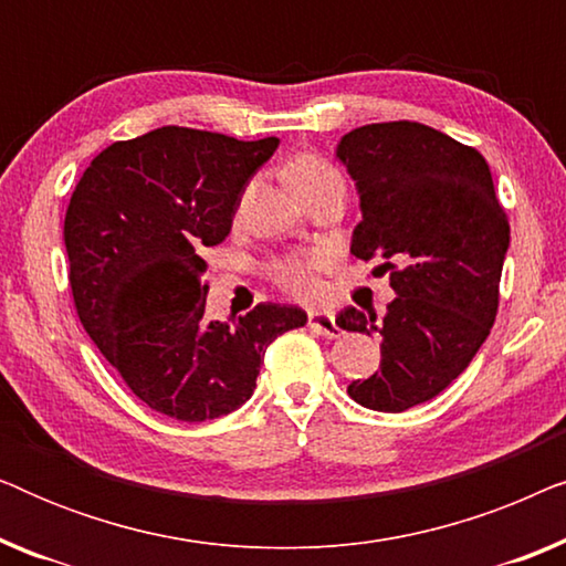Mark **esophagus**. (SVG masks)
<instances>
[{
    "instance_id": "1",
    "label": "esophagus",
    "mask_w": 566,
    "mask_h": 566,
    "mask_svg": "<svg viewBox=\"0 0 566 566\" xmlns=\"http://www.w3.org/2000/svg\"><path fill=\"white\" fill-rule=\"evenodd\" d=\"M308 327L316 329L324 337H339V335H343V329L337 327L335 314H332V312H308Z\"/></svg>"
}]
</instances>
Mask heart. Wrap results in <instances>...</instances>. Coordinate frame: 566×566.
<instances>
[{"mask_svg":"<svg viewBox=\"0 0 566 566\" xmlns=\"http://www.w3.org/2000/svg\"><path fill=\"white\" fill-rule=\"evenodd\" d=\"M291 180L296 185V190L304 196V192L319 188L324 182L339 180L337 169L327 165L316 154H301L298 159H293L291 165ZM277 281H281L285 289L298 293V296H308V293L316 291V281L312 275V262L308 260H283L273 268Z\"/></svg>","mask_w":566,"mask_h":566,"instance_id":"obj_1","label":"heart"}]
</instances>
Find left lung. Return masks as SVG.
I'll list each match as a JSON object with an SVG mask.
<instances>
[{"label": "left lung", "instance_id": "8db88e82", "mask_svg": "<svg viewBox=\"0 0 566 566\" xmlns=\"http://www.w3.org/2000/svg\"><path fill=\"white\" fill-rule=\"evenodd\" d=\"M335 154L360 198L350 252L381 260L397 293L384 319L355 306L337 316L347 332L381 335V370L347 394L405 412L448 389L490 335L510 223L482 154L422 123L360 126Z\"/></svg>", "mask_w": 566, "mask_h": 566}]
</instances>
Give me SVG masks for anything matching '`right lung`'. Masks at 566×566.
<instances>
[{
	"instance_id": "add662e5",
	"label": "right lung",
	"mask_w": 566,
	"mask_h": 566,
	"mask_svg": "<svg viewBox=\"0 0 566 566\" xmlns=\"http://www.w3.org/2000/svg\"><path fill=\"white\" fill-rule=\"evenodd\" d=\"M277 144L161 126L99 151L69 200L76 314L154 412L182 422L234 412L252 397L268 345L306 324V312L281 304L234 324L206 319L203 250L229 237L247 185Z\"/></svg>"
}]
</instances>
